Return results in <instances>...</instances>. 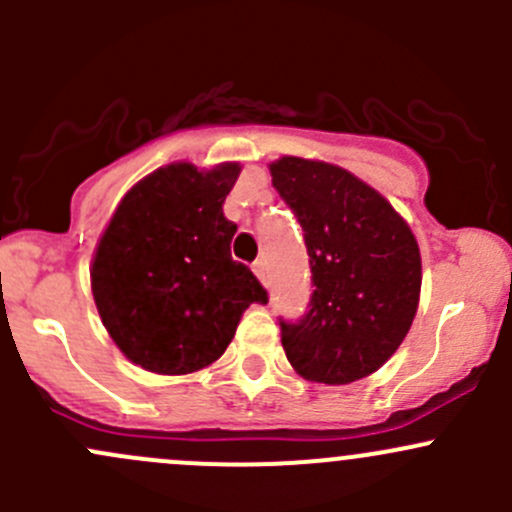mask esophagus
I'll return each mask as SVG.
<instances>
[{
	"instance_id": "1",
	"label": "esophagus",
	"mask_w": 512,
	"mask_h": 512,
	"mask_svg": "<svg viewBox=\"0 0 512 512\" xmlns=\"http://www.w3.org/2000/svg\"><path fill=\"white\" fill-rule=\"evenodd\" d=\"M252 270H255V275L260 277V282L265 287H270V267H267L265 260H257L255 265H252Z\"/></svg>"
}]
</instances>
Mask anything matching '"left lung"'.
I'll use <instances>...</instances> for the list:
<instances>
[{
	"label": "left lung",
	"instance_id": "left-lung-1",
	"mask_svg": "<svg viewBox=\"0 0 512 512\" xmlns=\"http://www.w3.org/2000/svg\"><path fill=\"white\" fill-rule=\"evenodd\" d=\"M270 173L302 225L314 287L304 317L280 319L289 364L317 384L364 379L399 349L416 317L414 232L386 198L337 165L287 156Z\"/></svg>",
	"mask_w": 512,
	"mask_h": 512
}]
</instances>
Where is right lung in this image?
<instances>
[{
	"label": "right lung",
	"mask_w": 512,
	"mask_h": 512,
	"mask_svg": "<svg viewBox=\"0 0 512 512\" xmlns=\"http://www.w3.org/2000/svg\"><path fill=\"white\" fill-rule=\"evenodd\" d=\"M240 165L160 168L133 185L96 247L91 289L103 327L133 364L190 374L213 364L267 289L230 255L223 215Z\"/></svg>",
	"instance_id": "1"
}]
</instances>
